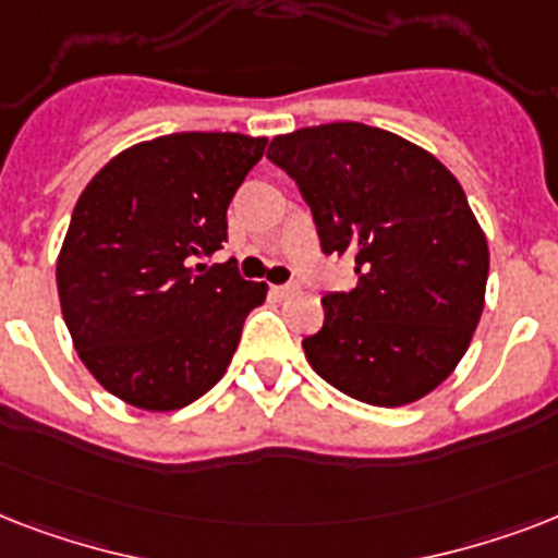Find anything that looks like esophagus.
Segmentation results:
<instances>
[{
	"instance_id": "esophagus-1",
	"label": "esophagus",
	"mask_w": 558,
	"mask_h": 558,
	"mask_svg": "<svg viewBox=\"0 0 558 558\" xmlns=\"http://www.w3.org/2000/svg\"><path fill=\"white\" fill-rule=\"evenodd\" d=\"M298 292V283H283V287H271V295L275 298H289Z\"/></svg>"
}]
</instances>
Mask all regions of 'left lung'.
<instances>
[{
  "mask_svg": "<svg viewBox=\"0 0 558 558\" xmlns=\"http://www.w3.org/2000/svg\"><path fill=\"white\" fill-rule=\"evenodd\" d=\"M313 208L324 254H353L356 287L322 298L313 371L367 405L432 393L484 313L489 248L460 182L379 126L336 121L275 135L266 153Z\"/></svg>",
  "mask_w": 558,
  "mask_h": 558,
  "instance_id": "left-lung-1",
  "label": "left lung"
}]
</instances>
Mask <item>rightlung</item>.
Returning <instances> with one entry per match:
<instances>
[{
  "label": "right lung",
  "instance_id": "1",
  "mask_svg": "<svg viewBox=\"0 0 558 558\" xmlns=\"http://www.w3.org/2000/svg\"><path fill=\"white\" fill-rule=\"evenodd\" d=\"M266 138L173 133L95 173L57 257L74 350L126 405L177 411L222 379L245 315L269 287L234 260L202 263L228 240V202Z\"/></svg>",
  "mask_w": 558,
  "mask_h": 558
}]
</instances>
